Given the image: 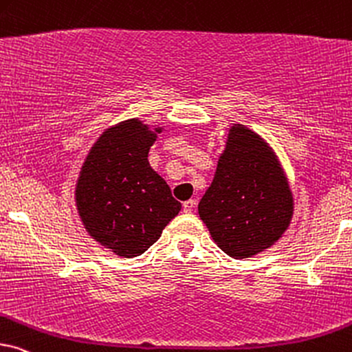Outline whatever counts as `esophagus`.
<instances>
[{
    "label": "esophagus",
    "mask_w": 352,
    "mask_h": 352,
    "mask_svg": "<svg viewBox=\"0 0 352 352\" xmlns=\"http://www.w3.org/2000/svg\"><path fill=\"white\" fill-rule=\"evenodd\" d=\"M195 200L194 199H189V200H186L184 204H182V210H184V213H190L192 212V210L195 208Z\"/></svg>",
    "instance_id": "esophagus-1"
}]
</instances>
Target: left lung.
Masks as SVG:
<instances>
[{
  "label": "left lung",
  "instance_id": "left-lung-1",
  "mask_svg": "<svg viewBox=\"0 0 352 352\" xmlns=\"http://www.w3.org/2000/svg\"><path fill=\"white\" fill-rule=\"evenodd\" d=\"M294 213L293 190L276 153L257 132L230 126L199 217L226 255L249 258L275 245Z\"/></svg>",
  "mask_w": 352,
  "mask_h": 352
}]
</instances>
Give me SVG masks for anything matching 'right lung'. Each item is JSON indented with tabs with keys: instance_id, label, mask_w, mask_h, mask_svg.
I'll list each match as a JSON object with an SVG mask.
<instances>
[{
	"instance_id": "right-lung-1",
	"label": "right lung",
	"mask_w": 352,
	"mask_h": 352,
	"mask_svg": "<svg viewBox=\"0 0 352 352\" xmlns=\"http://www.w3.org/2000/svg\"><path fill=\"white\" fill-rule=\"evenodd\" d=\"M162 131L139 118L109 126L80 166L77 213L95 243L118 257L144 254L181 212L170 186L148 163V150Z\"/></svg>"
}]
</instances>
